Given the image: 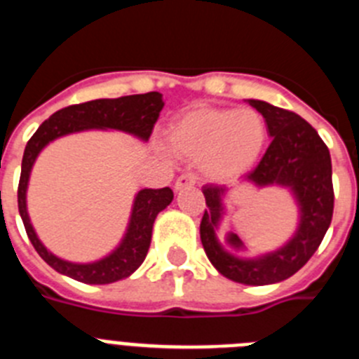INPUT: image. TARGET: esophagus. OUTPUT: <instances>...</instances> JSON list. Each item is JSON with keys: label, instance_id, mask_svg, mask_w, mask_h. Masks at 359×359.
Segmentation results:
<instances>
[{"label": "esophagus", "instance_id": "obj_1", "mask_svg": "<svg viewBox=\"0 0 359 359\" xmlns=\"http://www.w3.org/2000/svg\"><path fill=\"white\" fill-rule=\"evenodd\" d=\"M194 185H196V177L192 176V174H183V176L177 177L176 183H174V190L180 192V190L189 189V187H194Z\"/></svg>", "mask_w": 359, "mask_h": 359}]
</instances>
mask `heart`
Returning a JSON list of instances; mask_svg holds the SVG:
<instances>
[{
	"label": "heart",
	"mask_w": 359,
	"mask_h": 359,
	"mask_svg": "<svg viewBox=\"0 0 359 359\" xmlns=\"http://www.w3.org/2000/svg\"><path fill=\"white\" fill-rule=\"evenodd\" d=\"M268 129L253 109L198 106L177 115L165 131L174 156L198 161L210 182H231L248 172L264 151Z\"/></svg>",
	"instance_id": "1"
}]
</instances>
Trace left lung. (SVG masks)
<instances>
[{
  "mask_svg": "<svg viewBox=\"0 0 359 359\" xmlns=\"http://www.w3.org/2000/svg\"><path fill=\"white\" fill-rule=\"evenodd\" d=\"M248 104L264 116L273 140L261 163L241 183L290 190L298 208L294 233L280 248L262 255L239 257L228 252L219 237L226 215L224 198L231 190L226 185L203 187L208 208L203 214L199 233L208 261L223 277L246 286H266L290 278L318 250L334 208L332 165L327 145L302 116L264 100L250 98Z\"/></svg>",
  "mask_w": 359,
  "mask_h": 359,
  "instance_id": "1",
  "label": "left lung"
}]
</instances>
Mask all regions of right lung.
<instances>
[{
    "instance_id": "1",
    "label": "right lung",
    "mask_w": 359,
    "mask_h": 359,
    "mask_svg": "<svg viewBox=\"0 0 359 359\" xmlns=\"http://www.w3.org/2000/svg\"><path fill=\"white\" fill-rule=\"evenodd\" d=\"M163 95L158 91L144 95H129L120 98H97L84 104H75L53 113L44 120L25 147L21 177L18 189V207L28 239L34 244L36 252L48 266H52L61 275L84 282V284H111L133 275L145 261V255L151 246L152 224L161 210L169 207L174 199L172 190L165 189H142L135 196L131 215L122 241L113 252L93 262H72L53 255L37 237L32 226L27 208V190L30 182L32 167L44 147L61 136L73 133L104 129V131H122L133 135L142 142H147L152 128L156 123L160 111L163 109Z\"/></svg>"
}]
</instances>
